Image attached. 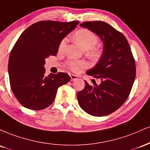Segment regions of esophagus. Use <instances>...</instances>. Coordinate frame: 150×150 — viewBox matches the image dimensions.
Returning a JSON list of instances; mask_svg holds the SVG:
<instances>
[{
  "mask_svg": "<svg viewBox=\"0 0 150 150\" xmlns=\"http://www.w3.org/2000/svg\"><path fill=\"white\" fill-rule=\"evenodd\" d=\"M70 77H71V81H76L78 79V76L74 74H70Z\"/></svg>",
  "mask_w": 150,
  "mask_h": 150,
  "instance_id": "1",
  "label": "esophagus"
}]
</instances>
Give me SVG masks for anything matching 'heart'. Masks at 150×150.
Returning <instances> with one entry per match:
<instances>
[{"instance_id":"b5f03b06","label":"heart","mask_w":150,"mask_h":150,"mask_svg":"<svg viewBox=\"0 0 150 150\" xmlns=\"http://www.w3.org/2000/svg\"><path fill=\"white\" fill-rule=\"evenodd\" d=\"M74 39L76 43L83 49L87 51V55L90 58L96 59L101 55V50L100 48L95 47L98 43L99 39L95 33L87 29H81L76 32ZM67 43V39L64 38L62 40L59 45V51L64 50ZM66 66L70 70L73 71H79L88 67V64L84 61H68L66 63Z\"/></svg>"}]
</instances>
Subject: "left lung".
<instances>
[{"instance_id": "left-lung-1", "label": "left lung", "mask_w": 150, "mask_h": 150, "mask_svg": "<svg viewBox=\"0 0 150 150\" xmlns=\"http://www.w3.org/2000/svg\"><path fill=\"white\" fill-rule=\"evenodd\" d=\"M81 27L98 35L103 43L100 59L86 74L100 79L101 83L77 93L80 107L89 115L105 116L115 112L128 98L136 74L135 62L127 39L120 32L103 21L84 22Z\"/></svg>"}]
</instances>
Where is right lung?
Returning <instances> with one entry per match:
<instances>
[{
  "label": "right lung",
  "mask_w": 150,
  "mask_h": 150,
  "mask_svg": "<svg viewBox=\"0 0 150 150\" xmlns=\"http://www.w3.org/2000/svg\"><path fill=\"white\" fill-rule=\"evenodd\" d=\"M78 21H45L30 25L11 50L8 74L12 91L22 105L40 110L54 100L57 89L69 81L63 72L45 75V59L55 56L61 41L74 30Z\"/></svg>",
  "instance_id": "obj_1"
}]
</instances>
